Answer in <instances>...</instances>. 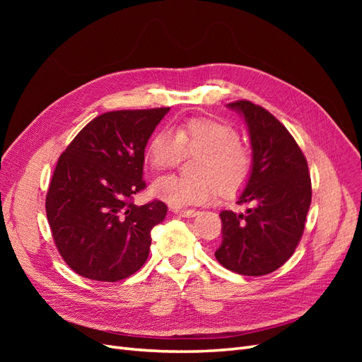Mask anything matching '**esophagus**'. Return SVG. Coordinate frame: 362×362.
Wrapping results in <instances>:
<instances>
[{
    "label": "esophagus",
    "mask_w": 362,
    "mask_h": 362,
    "mask_svg": "<svg viewBox=\"0 0 362 362\" xmlns=\"http://www.w3.org/2000/svg\"><path fill=\"white\" fill-rule=\"evenodd\" d=\"M172 213L181 216V217H194L198 216V211L196 210H178V208H172Z\"/></svg>",
    "instance_id": "34e87169"
}]
</instances>
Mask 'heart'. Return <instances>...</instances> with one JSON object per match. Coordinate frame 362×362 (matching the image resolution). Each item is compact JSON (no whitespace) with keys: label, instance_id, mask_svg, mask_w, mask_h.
Wrapping results in <instances>:
<instances>
[{"label":"heart","instance_id":"obj_1","mask_svg":"<svg viewBox=\"0 0 362 362\" xmlns=\"http://www.w3.org/2000/svg\"><path fill=\"white\" fill-rule=\"evenodd\" d=\"M192 161L193 177H164L152 184L151 193L175 208L210 201L221 190L235 194L243 189L252 160L231 125L216 119H190L173 128L158 131L151 139L146 157L152 170L164 172L177 166L181 156Z\"/></svg>","mask_w":362,"mask_h":362}]
</instances>
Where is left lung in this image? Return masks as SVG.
Segmentation results:
<instances>
[{
    "label": "left lung",
    "instance_id": "1",
    "mask_svg": "<svg viewBox=\"0 0 362 362\" xmlns=\"http://www.w3.org/2000/svg\"><path fill=\"white\" fill-rule=\"evenodd\" d=\"M228 108L243 116L252 146V168L237 204L245 213L223 210L217 261L238 275L275 272L299 245L311 205L308 163L288 129L266 108L235 101Z\"/></svg>",
    "mask_w": 362,
    "mask_h": 362
}]
</instances>
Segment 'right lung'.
<instances>
[{"label":"right lung","instance_id":"add662e5","mask_svg":"<svg viewBox=\"0 0 362 362\" xmlns=\"http://www.w3.org/2000/svg\"><path fill=\"white\" fill-rule=\"evenodd\" d=\"M169 107L95 117L60 156L47 193V217L62 258L80 276L116 282L149 255L151 229L166 217L161 201L136 205L146 187L145 148Z\"/></svg>","mask_w":362,"mask_h":362}]
</instances>
